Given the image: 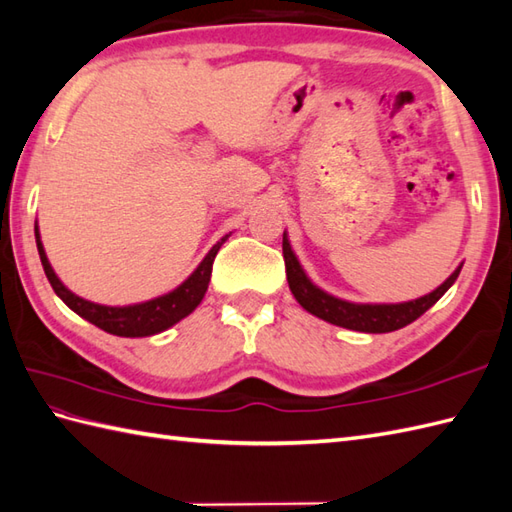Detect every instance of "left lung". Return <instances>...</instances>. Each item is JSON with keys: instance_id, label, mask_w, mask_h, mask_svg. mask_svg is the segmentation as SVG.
Instances as JSON below:
<instances>
[{"instance_id": "left-lung-1", "label": "left lung", "mask_w": 512, "mask_h": 512, "mask_svg": "<svg viewBox=\"0 0 512 512\" xmlns=\"http://www.w3.org/2000/svg\"><path fill=\"white\" fill-rule=\"evenodd\" d=\"M283 259H285V275H288L290 290L294 299L305 307L307 312L327 320L331 325H338L344 329L353 331H366V334H388V331H397L414 323L421 314H425L430 307L441 299V296L454 285V281L460 275L458 266L451 272L445 283L438 285V288L430 294L421 296V299H414L408 303H395V305H368V303H349L336 299L327 292H323L310 281L305 275L299 259H296L288 237L283 233Z\"/></svg>"}]
</instances>
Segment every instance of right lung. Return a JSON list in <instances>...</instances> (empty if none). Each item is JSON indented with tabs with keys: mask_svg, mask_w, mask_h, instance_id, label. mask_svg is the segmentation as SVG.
Returning a JSON list of instances; mask_svg holds the SVG:
<instances>
[{
	"mask_svg": "<svg viewBox=\"0 0 512 512\" xmlns=\"http://www.w3.org/2000/svg\"><path fill=\"white\" fill-rule=\"evenodd\" d=\"M34 235H37V248H39L45 277L52 283L54 292L61 296L63 303L69 307V310H74L78 316L89 320L91 325L104 329L106 334L122 336V338H144V336L161 334V331L176 325L178 320H183L185 316L192 314L200 305L202 296L207 292L213 259H216L220 246L227 242L229 237L224 235L218 244H213V248L205 255V259L200 261V266L181 285H178L176 290L157 296V299H150L146 303L111 307V305H100V303H91L87 299H80V296L67 290L63 281L56 277L50 261H47L37 224H34Z\"/></svg>",
	"mask_w": 512,
	"mask_h": 512,
	"instance_id": "add662e5",
	"label": "right lung"
}]
</instances>
